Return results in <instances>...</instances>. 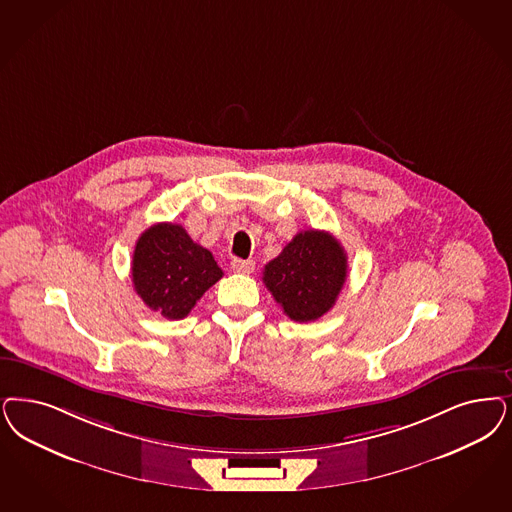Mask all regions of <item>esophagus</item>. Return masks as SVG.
I'll list each match as a JSON object with an SVG mask.
<instances>
[{"instance_id":"34e87169","label":"esophagus","mask_w":512,"mask_h":512,"mask_svg":"<svg viewBox=\"0 0 512 512\" xmlns=\"http://www.w3.org/2000/svg\"><path fill=\"white\" fill-rule=\"evenodd\" d=\"M230 268L234 270V272H238V274H251L253 272V268H255V261H251V259H232L230 261Z\"/></svg>"}]
</instances>
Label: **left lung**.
Masks as SVG:
<instances>
[{
  "label": "left lung",
  "mask_w": 512,
  "mask_h": 512,
  "mask_svg": "<svg viewBox=\"0 0 512 512\" xmlns=\"http://www.w3.org/2000/svg\"><path fill=\"white\" fill-rule=\"evenodd\" d=\"M348 257L333 234L302 230L265 266L263 282L293 321L308 323L327 314L344 287Z\"/></svg>",
  "instance_id": "1"
}]
</instances>
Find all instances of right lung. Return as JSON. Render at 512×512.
<instances>
[{
	"mask_svg": "<svg viewBox=\"0 0 512 512\" xmlns=\"http://www.w3.org/2000/svg\"><path fill=\"white\" fill-rule=\"evenodd\" d=\"M223 278L212 253L174 223H157L136 242L132 282L145 306L168 319H183L196 300Z\"/></svg>",
	"mask_w": 512,
	"mask_h": 512,
	"instance_id": "add662e5",
	"label": "right lung"
}]
</instances>
